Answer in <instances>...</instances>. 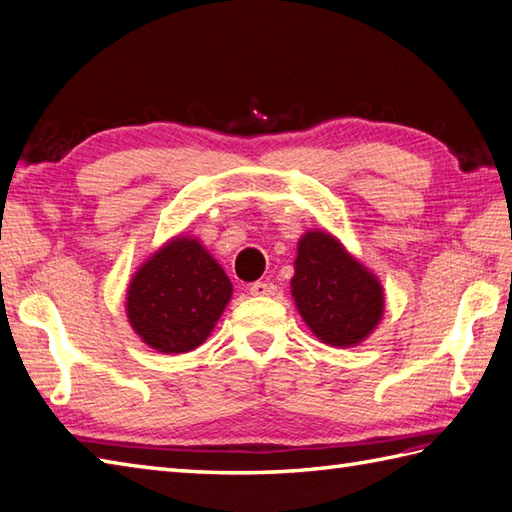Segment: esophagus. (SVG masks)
<instances>
[{
  "label": "esophagus",
  "instance_id": "esophagus-1",
  "mask_svg": "<svg viewBox=\"0 0 512 512\" xmlns=\"http://www.w3.org/2000/svg\"><path fill=\"white\" fill-rule=\"evenodd\" d=\"M248 290L253 297H273L277 292V286L270 284V281H255V284H250Z\"/></svg>",
  "mask_w": 512,
  "mask_h": 512
}]
</instances>
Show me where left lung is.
Instances as JSON below:
<instances>
[{
  "label": "left lung",
  "mask_w": 512,
  "mask_h": 512,
  "mask_svg": "<svg viewBox=\"0 0 512 512\" xmlns=\"http://www.w3.org/2000/svg\"><path fill=\"white\" fill-rule=\"evenodd\" d=\"M290 292L310 332L330 347L363 343L385 312L378 277L321 228L299 237Z\"/></svg>",
  "instance_id": "1"
}]
</instances>
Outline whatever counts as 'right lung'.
Listing matches in <instances>:
<instances>
[{
	"instance_id": "right-lung-1",
	"label": "right lung",
	"mask_w": 512,
	"mask_h": 512,
	"mask_svg": "<svg viewBox=\"0 0 512 512\" xmlns=\"http://www.w3.org/2000/svg\"><path fill=\"white\" fill-rule=\"evenodd\" d=\"M231 297V279L200 239L176 235L138 266L125 312L151 350L184 354L209 339Z\"/></svg>"
}]
</instances>
